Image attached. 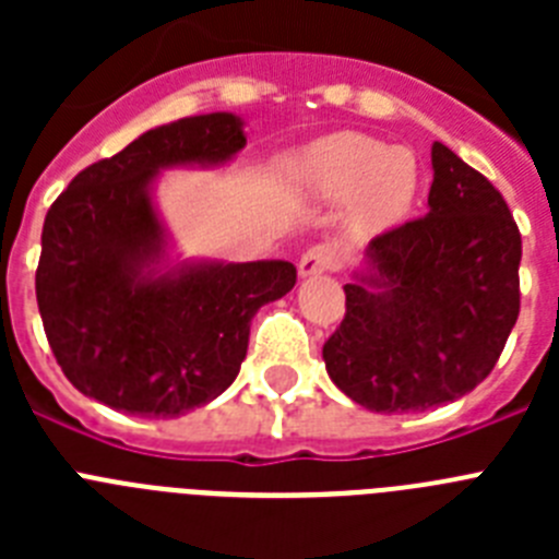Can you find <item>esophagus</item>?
Instances as JSON below:
<instances>
[{
    "label": "esophagus",
    "mask_w": 559,
    "mask_h": 559,
    "mask_svg": "<svg viewBox=\"0 0 559 559\" xmlns=\"http://www.w3.org/2000/svg\"><path fill=\"white\" fill-rule=\"evenodd\" d=\"M341 265V254L333 243H319L308 249L299 260V276H319L335 271Z\"/></svg>",
    "instance_id": "34e87169"
}]
</instances>
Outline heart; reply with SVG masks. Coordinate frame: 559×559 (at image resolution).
<instances>
[{"label":"heart","instance_id":"heart-1","mask_svg":"<svg viewBox=\"0 0 559 559\" xmlns=\"http://www.w3.org/2000/svg\"><path fill=\"white\" fill-rule=\"evenodd\" d=\"M296 176L319 199H349L347 226L358 237L403 224L419 190L417 156L408 147L355 131L310 145L296 159Z\"/></svg>","mask_w":559,"mask_h":559}]
</instances>
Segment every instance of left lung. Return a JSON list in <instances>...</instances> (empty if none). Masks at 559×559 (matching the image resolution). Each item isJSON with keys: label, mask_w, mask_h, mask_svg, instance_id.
<instances>
[{"label": "left lung", "mask_w": 559, "mask_h": 559, "mask_svg": "<svg viewBox=\"0 0 559 559\" xmlns=\"http://www.w3.org/2000/svg\"><path fill=\"white\" fill-rule=\"evenodd\" d=\"M426 218L378 235L324 341L330 380L380 414L453 403L496 367L521 310V231L501 192L433 142Z\"/></svg>", "instance_id": "obj_1"}]
</instances>
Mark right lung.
Wrapping results in <instances>:
<instances>
[{
	"label": "right lung",
	"instance_id": "add662e5",
	"mask_svg": "<svg viewBox=\"0 0 559 559\" xmlns=\"http://www.w3.org/2000/svg\"><path fill=\"white\" fill-rule=\"evenodd\" d=\"M243 145L235 114L185 117L88 165L49 206L36 299L78 392L117 412L173 419L231 386L251 319L294 288V263L162 271L167 240L151 192L165 167L224 165Z\"/></svg>",
	"mask_w": 559,
	"mask_h": 559
}]
</instances>
